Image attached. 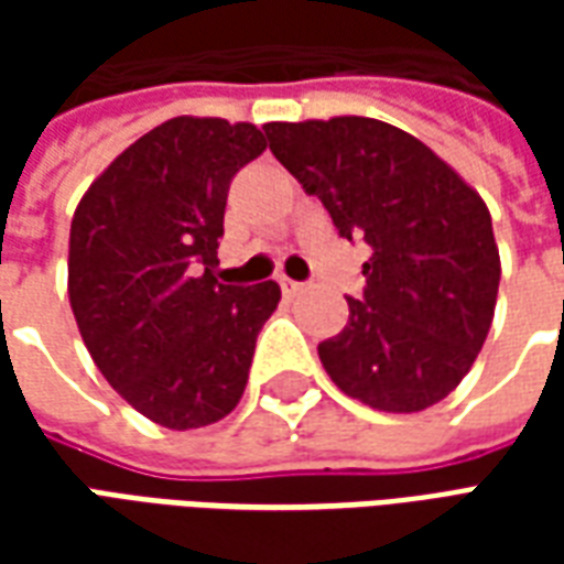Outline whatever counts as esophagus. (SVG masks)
<instances>
[{
  "label": "esophagus",
  "instance_id": "esophagus-1",
  "mask_svg": "<svg viewBox=\"0 0 564 564\" xmlns=\"http://www.w3.org/2000/svg\"><path fill=\"white\" fill-rule=\"evenodd\" d=\"M281 290L283 293H299V290H302V283L293 281V278H281Z\"/></svg>",
  "mask_w": 564,
  "mask_h": 564
}]
</instances>
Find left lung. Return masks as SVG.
<instances>
[{"label": "left lung", "mask_w": 564, "mask_h": 564, "mask_svg": "<svg viewBox=\"0 0 564 564\" xmlns=\"http://www.w3.org/2000/svg\"><path fill=\"white\" fill-rule=\"evenodd\" d=\"M271 153L347 241H366L362 295L317 347L335 387L414 414L459 387L496 311L498 247L484 198L423 141L371 117L265 123Z\"/></svg>", "instance_id": "1"}]
</instances>
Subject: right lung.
Instances as JSON below:
<instances>
[{"mask_svg": "<svg viewBox=\"0 0 564 564\" xmlns=\"http://www.w3.org/2000/svg\"><path fill=\"white\" fill-rule=\"evenodd\" d=\"M265 150L253 123L174 117L96 177L68 235V299L105 380L165 429L223 420L247 387L281 286L214 274L232 177Z\"/></svg>", "mask_w": 564, "mask_h": 564, "instance_id": "add662e5", "label": "right lung"}]
</instances>
